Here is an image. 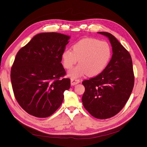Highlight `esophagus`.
Wrapping results in <instances>:
<instances>
[{"label":"esophagus","instance_id":"esophagus-1","mask_svg":"<svg viewBox=\"0 0 147 147\" xmlns=\"http://www.w3.org/2000/svg\"><path fill=\"white\" fill-rule=\"evenodd\" d=\"M80 82V80H78V79H71V83L72 85H76V84L79 83Z\"/></svg>","mask_w":147,"mask_h":147}]
</instances>
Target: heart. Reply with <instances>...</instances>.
<instances>
[{"label":"heart","instance_id":"obj_1","mask_svg":"<svg viewBox=\"0 0 147 147\" xmlns=\"http://www.w3.org/2000/svg\"><path fill=\"white\" fill-rule=\"evenodd\" d=\"M111 50L107 42L86 38L79 40L72 47V51L66 49L61 55L64 67L69 69L78 61L79 64L68 73L73 78L87 74L89 76L98 75L104 71L110 60Z\"/></svg>","mask_w":147,"mask_h":147}]
</instances>
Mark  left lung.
I'll return each mask as SVG.
<instances>
[{
    "instance_id": "obj_1",
    "label": "left lung",
    "mask_w": 147,
    "mask_h": 147,
    "mask_svg": "<svg viewBox=\"0 0 147 147\" xmlns=\"http://www.w3.org/2000/svg\"><path fill=\"white\" fill-rule=\"evenodd\" d=\"M108 37L112 47V59L104 70L94 78L83 81L84 107L100 119L119 113L130 96L135 83L130 54L112 34L98 32Z\"/></svg>"
}]
</instances>
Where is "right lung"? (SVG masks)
<instances>
[{
  "label": "right lung",
  "instance_id": "right-lung-1",
  "mask_svg": "<svg viewBox=\"0 0 147 147\" xmlns=\"http://www.w3.org/2000/svg\"><path fill=\"white\" fill-rule=\"evenodd\" d=\"M70 37L61 33L35 35L17 53L11 71L16 99L27 113L47 117L57 111L69 89L61 55Z\"/></svg>",
  "mask_w": 147,
  "mask_h": 147
}]
</instances>
